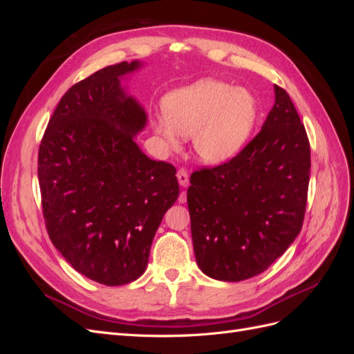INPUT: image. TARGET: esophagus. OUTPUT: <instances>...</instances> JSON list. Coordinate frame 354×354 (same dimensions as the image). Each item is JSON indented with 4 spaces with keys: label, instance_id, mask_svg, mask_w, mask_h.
Listing matches in <instances>:
<instances>
[{
    "label": "esophagus",
    "instance_id": "obj_1",
    "mask_svg": "<svg viewBox=\"0 0 354 354\" xmlns=\"http://www.w3.org/2000/svg\"><path fill=\"white\" fill-rule=\"evenodd\" d=\"M177 180H178L180 186H183V187L189 186V174H187V171L185 168H180L177 171Z\"/></svg>",
    "mask_w": 354,
    "mask_h": 354
}]
</instances>
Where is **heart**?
I'll list each match as a JSON object with an SVG mask.
<instances>
[{"mask_svg": "<svg viewBox=\"0 0 354 354\" xmlns=\"http://www.w3.org/2000/svg\"><path fill=\"white\" fill-rule=\"evenodd\" d=\"M165 120L155 121V131L169 147L177 134L194 136V149L203 162L218 164L236 155L248 140L259 115L254 94L245 88L201 80L169 93L164 100Z\"/></svg>", "mask_w": 354, "mask_h": 354, "instance_id": "obj_1", "label": "heart"}]
</instances>
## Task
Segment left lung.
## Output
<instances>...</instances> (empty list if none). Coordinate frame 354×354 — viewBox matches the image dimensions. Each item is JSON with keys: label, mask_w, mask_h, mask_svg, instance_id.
Here are the masks:
<instances>
[{"label": "left lung", "mask_w": 354, "mask_h": 354, "mask_svg": "<svg viewBox=\"0 0 354 354\" xmlns=\"http://www.w3.org/2000/svg\"><path fill=\"white\" fill-rule=\"evenodd\" d=\"M310 143L289 94L274 85L261 131L227 162L190 176L187 207L199 269L239 282L260 274L303 227Z\"/></svg>", "instance_id": "8db88e82"}]
</instances>
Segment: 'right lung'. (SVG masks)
<instances>
[{
	"mask_svg": "<svg viewBox=\"0 0 354 354\" xmlns=\"http://www.w3.org/2000/svg\"><path fill=\"white\" fill-rule=\"evenodd\" d=\"M137 60L103 68L65 93L38 151L48 236L81 274L106 286L146 270L155 233L178 198L176 168L134 142L146 112L121 88Z\"/></svg>",
	"mask_w": 354,
	"mask_h": 354,
	"instance_id": "1",
	"label": "right lung"
}]
</instances>
